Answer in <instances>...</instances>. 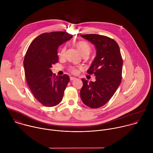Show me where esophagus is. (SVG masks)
Masks as SVG:
<instances>
[{"instance_id":"esophagus-1","label":"esophagus","mask_w":153,"mask_h":153,"mask_svg":"<svg viewBox=\"0 0 153 153\" xmlns=\"http://www.w3.org/2000/svg\"><path fill=\"white\" fill-rule=\"evenodd\" d=\"M76 78L75 77H73V76H71V77H70V80H74V79H76Z\"/></svg>"}]
</instances>
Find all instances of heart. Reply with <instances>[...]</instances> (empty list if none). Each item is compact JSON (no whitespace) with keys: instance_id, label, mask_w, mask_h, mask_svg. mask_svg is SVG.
<instances>
[{"instance_id":"b5f03b06","label":"heart","mask_w":153,"mask_h":153,"mask_svg":"<svg viewBox=\"0 0 153 153\" xmlns=\"http://www.w3.org/2000/svg\"><path fill=\"white\" fill-rule=\"evenodd\" d=\"M74 46L82 55L85 54H89L91 50L90 46L88 43L83 41H77L75 42ZM65 51H66V47H63L59 53V56L60 57H63L65 54ZM70 70L73 74H77L78 73V70L75 67H71Z\"/></svg>"}]
</instances>
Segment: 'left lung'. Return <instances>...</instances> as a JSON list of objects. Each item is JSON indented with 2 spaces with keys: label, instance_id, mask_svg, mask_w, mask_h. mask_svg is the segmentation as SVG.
Returning a JSON list of instances; mask_svg holds the SVG:
<instances>
[{
  "label": "left lung",
  "instance_id": "8db88e82",
  "mask_svg": "<svg viewBox=\"0 0 153 153\" xmlns=\"http://www.w3.org/2000/svg\"><path fill=\"white\" fill-rule=\"evenodd\" d=\"M80 36L95 46L96 55L87 73L96 76L95 82L82 78L80 91L83 103L91 108H98L113 97L122 80L123 60L117 42L107 36L85 34Z\"/></svg>",
  "mask_w": 153,
  "mask_h": 153
}]
</instances>
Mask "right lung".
I'll return each mask as SVG.
<instances>
[{"instance_id": "obj_1", "label": "right lung", "mask_w": 153, "mask_h": 153, "mask_svg": "<svg viewBox=\"0 0 153 153\" xmlns=\"http://www.w3.org/2000/svg\"><path fill=\"white\" fill-rule=\"evenodd\" d=\"M73 35L63 31L43 33L30 45L24 60L27 82L34 97L43 105L54 106L62 100L70 77L56 76L51 70L58 62L57 49Z\"/></svg>"}]
</instances>
